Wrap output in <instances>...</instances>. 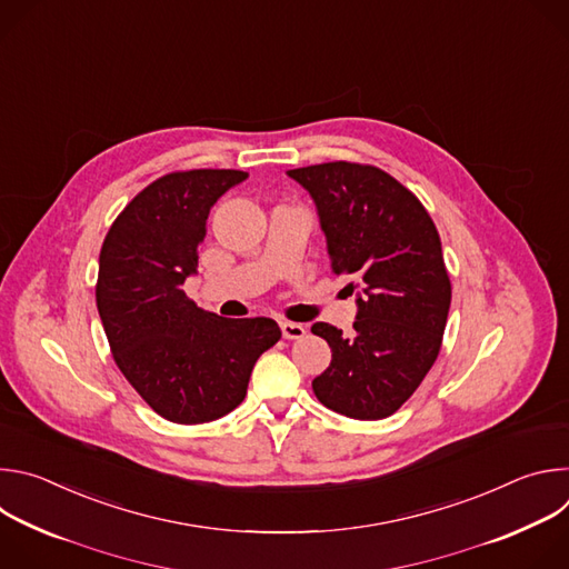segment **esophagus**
Here are the masks:
<instances>
[{
    "mask_svg": "<svg viewBox=\"0 0 569 569\" xmlns=\"http://www.w3.org/2000/svg\"><path fill=\"white\" fill-rule=\"evenodd\" d=\"M281 333L286 340H301L306 336V327L297 321H281Z\"/></svg>",
    "mask_w": 569,
    "mask_h": 569,
    "instance_id": "1",
    "label": "esophagus"
}]
</instances>
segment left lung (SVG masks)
<instances>
[{
	"mask_svg": "<svg viewBox=\"0 0 569 569\" xmlns=\"http://www.w3.org/2000/svg\"><path fill=\"white\" fill-rule=\"evenodd\" d=\"M288 176L310 193L331 270L353 279L347 290L358 303L351 336L312 323L331 347L312 391L338 415L385 419L417 391L441 349L450 279L439 231L419 198L376 167L329 161Z\"/></svg>",
	"mask_w": 569,
	"mask_h": 569,
	"instance_id": "8db88e82",
	"label": "left lung"
}]
</instances>
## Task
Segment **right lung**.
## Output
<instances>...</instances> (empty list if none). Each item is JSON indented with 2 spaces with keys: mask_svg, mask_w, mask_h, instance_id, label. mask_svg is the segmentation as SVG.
I'll list each match as a JSON object with an SVG mask.
<instances>
[{
  "mask_svg": "<svg viewBox=\"0 0 569 569\" xmlns=\"http://www.w3.org/2000/svg\"><path fill=\"white\" fill-rule=\"evenodd\" d=\"M248 173L200 169L148 184L110 227L97 306L117 367L167 421L196 426L229 415L252 369L281 338L270 317L227 319L182 290L198 272L211 207Z\"/></svg>",
  "mask_w": 569,
  "mask_h": 569,
  "instance_id": "add662e5",
  "label": "right lung"
}]
</instances>
